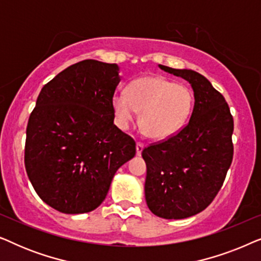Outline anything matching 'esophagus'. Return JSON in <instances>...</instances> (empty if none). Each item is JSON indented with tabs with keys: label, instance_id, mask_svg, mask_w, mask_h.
Returning <instances> with one entry per match:
<instances>
[{
	"label": "esophagus",
	"instance_id": "34e87169",
	"mask_svg": "<svg viewBox=\"0 0 261 261\" xmlns=\"http://www.w3.org/2000/svg\"><path fill=\"white\" fill-rule=\"evenodd\" d=\"M144 147H145V145L142 144V142H137V154L138 155L141 154V152H142V149H144Z\"/></svg>",
	"mask_w": 261,
	"mask_h": 261
}]
</instances>
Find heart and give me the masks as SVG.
I'll return each instance as SVG.
<instances>
[{"label":"heart","mask_w":261,"mask_h":261,"mask_svg":"<svg viewBox=\"0 0 261 261\" xmlns=\"http://www.w3.org/2000/svg\"><path fill=\"white\" fill-rule=\"evenodd\" d=\"M115 123L127 129L141 112L140 122L153 139H167L177 134L188 122L194 107V96L184 84L160 76L138 78L126 91L113 95Z\"/></svg>","instance_id":"heart-1"}]
</instances>
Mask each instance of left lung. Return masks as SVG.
Wrapping results in <instances>:
<instances>
[{"label":"left lung","instance_id":"left-lung-1","mask_svg":"<svg viewBox=\"0 0 261 261\" xmlns=\"http://www.w3.org/2000/svg\"><path fill=\"white\" fill-rule=\"evenodd\" d=\"M159 67L190 83L195 105L179 133L142 151L145 198L154 215L180 220L204 210L222 187L233 160L234 121L226 99L204 76Z\"/></svg>","mask_w":261,"mask_h":261}]
</instances>
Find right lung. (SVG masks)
Masks as SVG:
<instances>
[{
  "label": "right lung",
  "instance_id": "1",
  "mask_svg": "<svg viewBox=\"0 0 261 261\" xmlns=\"http://www.w3.org/2000/svg\"><path fill=\"white\" fill-rule=\"evenodd\" d=\"M117 64L87 59L44 85L28 120L24 166L46 204L84 214L105 201L116 171L135 155V142L114 124Z\"/></svg>",
  "mask_w": 261,
  "mask_h": 261
}]
</instances>
